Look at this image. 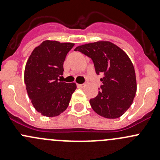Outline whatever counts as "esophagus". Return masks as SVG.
<instances>
[{
    "label": "esophagus",
    "instance_id": "esophagus-1",
    "mask_svg": "<svg viewBox=\"0 0 160 160\" xmlns=\"http://www.w3.org/2000/svg\"><path fill=\"white\" fill-rule=\"evenodd\" d=\"M77 88H83V87H84V84H79V83H77Z\"/></svg>",
    "mask_w": 160,
    "mask_h": 160
}]
</instances>
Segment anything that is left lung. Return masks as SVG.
I'll list each match as a JSON object with an SVG mask.
<instances>
[{"instance_id":"obj_1","label":"left lung","mask_w":160,"mask_h":160,"mask_svg":"<svg viewBox=\"0 0 160 160\" xmlns=\"http://www.w3.org/2000/svg\"><path fill=\"white\" fill-rule=\"evenodd\" d=\"M92 59L103 84L98 96L90 100L93 110L106 118H118L130 108L136 93L135 69L129 57L110 42H97L77 46Z\"/></svg>"}]
</instances>
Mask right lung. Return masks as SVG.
<instances>
[{"mask_svg":"<svg viewBox=\"0 0 160 160\" xmlns=\"http://www.w3.org/2000/svg\"><path fill=\"white\" fill-rule=\"evenodd\" d=\"M73 43L42 42L32 51L25 70V83L32 104L46 117H55L67 108L75 83L59 81L63 73V62Z\"/></svg>","mask_w":160,"mask_h":160,"instance_id":"1","label":"right lung"}]
</instances>
